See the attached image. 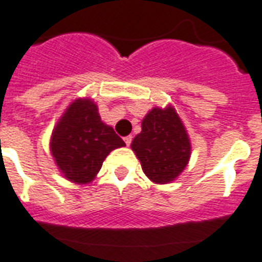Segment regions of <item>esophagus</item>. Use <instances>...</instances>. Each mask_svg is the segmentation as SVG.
I'll return each mask as SVG.
<instances>
[{"label": "esophagus", "instance_id": "obj_1", "mask_svg": "<svg viewBox=\"0 0 262 262\" xmlns=\"http://www.w3.org/2000/svg\"><path fill=\"white\" fill-rule=\"evenodd\" d=\"M132 136H126V137L124 138V141H125V144H126V146H129L132 144Z\"/></svg>", "mask_w": 262, "mask_h": 262}]
</instances>
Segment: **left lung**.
Masks as SVG:
<instances>
[{"label":"left lung","mask_w":262,"mask_h":262,"mask_svg":"<svg viewBox=\"0 0 262 262\" xmlns=\"http://www.w3.org/2000/svg\"><path fill=\"white\" fill-rule=\"evenodd\" d=\"M132 150L141 163L146 178L156 184L176 180L191 157V141L175 107H153L133 138Z\"/></svg>","instance_id":"8db88e82"}]
</instances>
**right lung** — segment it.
<instances>
[{"instance_id": "add662e5", "label": "right lung", "mask_w": 262, "mask_h": 262, "mask_svg": "<svg viewBox=\"0 0 262 262\" xmlns=\"http://www.w3.org/2000/svg\"><path fill=\"white\" fill-rule=\"evenodd\" d=\"M125 146L122 138L101 120L90 98H76L52 130L50 149L59 171L70 182H93L112 150Z\"/></svg>"}]
</instances>
